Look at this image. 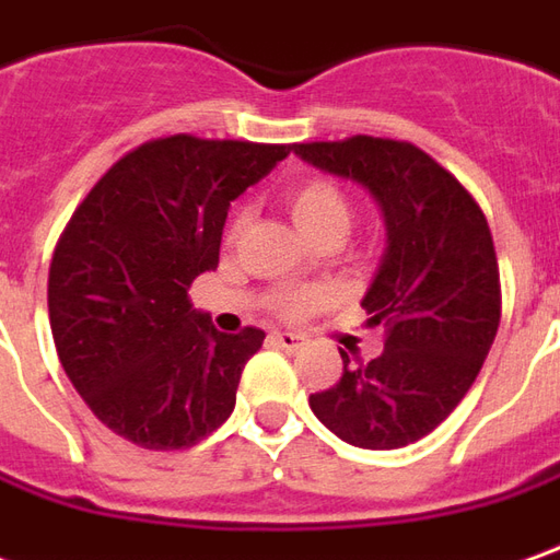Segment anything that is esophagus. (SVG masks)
Masks as SVG:
<instances>
[{
  "mask_svg": "<svg viewBox=\"0 0 560 560\" xmlns=\"http://www.w3.org/2000/svg\"><path fill=\"white\" fill-rule=\"evenodd\" d=\"M272 342L284 351H300V348L306 346V336L303 334H291V330H276L272 334Z\"/></svg>",
  "mask_w": 560,
  "mask_h": 560,
  "instance_id": "34e87169",
  "label": "esophagus"
}]
</instances>
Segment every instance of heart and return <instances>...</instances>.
I'll return each mask as SVG.
<instances>
[{
    "label": "heart",
    "mask_w": 560,
    "mask_h": 560,
    "mask_svg": "<svg viewBox=\"0 0 560 560\" xmlns=\"http://www.w3.org/2000/svg\"><path fill=\"white\" fill-rule=\"evenodd\" d=\"M288 209H291L293 224L306 233L308 240L315 242L324 233H346L348 221H351V206L342 187L330 182V178H308L303 185L288 190ZM242 226V214L233 218L230 224V236H236ZM330 293L324 288H296V291H281L272 306L284 318H303L308 312H315L327 303Z\"/></svg>",
    "instance_id": "obj_1"
}]
</instances>
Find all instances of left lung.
I'll use <instances>...</instances> for the list:
<instances>
[{"mask_svg": "<svg viewBox=\"0 0 560 560\" xmlns=\"http://www.w3.org/2000/svg\"><path fill=\"white\" fill-rule=\"evenodd\" d=\"M318 170L363 185L382 206L388 248L361 306L385 351L348 366L312 412L358 448H402L452 416L500 324V269L479 202L412 142L351 136L293 144Z\"/></svg>", "mask_w": 560, "mask_h": 560, "instance_id": "obj_1", "label": "left lung"}]
</instances>
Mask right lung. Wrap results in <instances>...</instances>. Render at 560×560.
<instances>
[{
    "label": "right lung",
    "instance_id": "right-lung-1",
    "mask_svg": "<svg viewBox=\"0 0 560 560\" xmlns=\"http://www.w3.org/2000/svg\"><path fill=\"white\" fill-rule=\"evenodd\" d=\"M291 144L170 136L124 154L54 248L48 315L69 382L117 436L190 448L224 424L264 330H214L187 288L218 267L230 202Z\"/></svg>",
    "mask_w": 560,
    "mask_h": 560
}]
</instances>
